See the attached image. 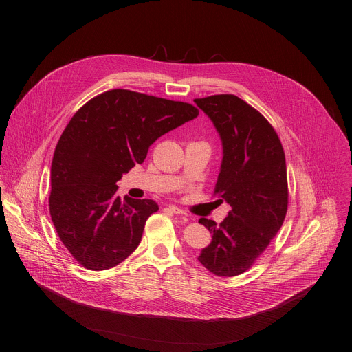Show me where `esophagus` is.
Wrapping results in <instances>:
<instances>
[{
	"mask_svg": "<svg viewBox=\"0 0 352 352\" xmlns=\"http://www.w3.org/2000/svg\"><path fill=\"white\" fill-rule=\"evenodd\" d=\"M168 210L171 212V213H174V214H181V216H186V213L182 210V209H179V208H177V206H173V205H170L168 206Z\"/></svg>",
	"mask_w": 352,
	"mask_h": 352,
	"instance_id": "obj_1",
	"label": "esophagus"
}]
</instances>
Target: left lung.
<instances>
[{
  "label": "left lung",
  "mask_w": 352,
  "mask_h": 352,
  "mask_svg": "<svg viewBox=\"0 0 352 352\" xmlns=\"http://www.w3.org/2000/svg\"><path fill=\"white\" fill-rule=\"evenodd\" d=\"M223 143L214 195L231 206L224 221L200 219L212 234L197 261L209 272L234 277L265 252L283 226L288 206L285 156L269 121L234 94L195 98Z\"/></svg>",
  "instance_id": "1"
}]
</instances>
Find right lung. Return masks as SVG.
Listing matches in <instances>:
<instances>
[{
	"label": "right lung",
	"instance_id": "add662e5",
	"mask_svg": "<svg viewBox=\"0 0 352 352\" xmlns=\"http://www.w3.org/2000/svg\"><path fill=\"white\" fill-rule=\"evenodd\" d=\"M189 103L114 89L93 97L64 129L52 163L50 214L69 254L89 270L120 265L138 248L152 199L117 195L150 144L196 118Z\"/></svg>",
	"mask_w": 352,
	"mask_h": 352
}]
</instances>
